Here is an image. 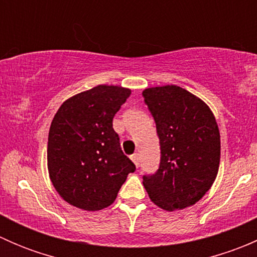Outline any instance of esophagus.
<instances>
[{"label":"esophagus","instance_id":"obj_1","mask_svg":"<svg viewBox=\"0 0 257 257\" xmlns=\"http://www.w3.org/2000/svg\"><path fill=\"white\" fill-rule=\"evenodd\" d=\"M131 159L133 160V163L137 165V167H139V160H141V159H139L138 153H134V154L131 157Z\"/></svg>","mask_w":257,"mask_h":257}]
</instances>
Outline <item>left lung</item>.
I'll list each match as a JSON object with an SVG mask.
<instances>
[{
    "label": "left lung",
    "mask_w": 257,
    "mask_h": 257,
    "mask_svg": "<svg viewBox=\"0 0 257 257\" xmlns=\"http://www.w3.org/2000/svg\"><path fill=\"white\" fill-rule=\"evenodd\" d=\"M160 143V165L144 175L150 200L167 211L189 208L209 191L220 165V133L209 105L174 84L143 90Z\"/></svg>",
    "instance_id": "8db88e82"
}]
</instances>
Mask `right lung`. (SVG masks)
Returning <instances> with one entry per match:
<instances>
[{
	"label": "right lung",
	"instance_id": "obj_1",
	"mask_svg": "<svg viewBox=\"0 0 257 257\" xmlns=\"http://www.w3.org/2000/svg\"><path fill=\"white\" fill-rule=\"evenodd\" d=\"M131 89L99 84L64 100L51 123L49 179L64 201L97 211L114 203L136 165L123 154L113 118Z\"/></svg>",
	"mask_w": 257,
	"mask_h": 257
}]
</instances>
